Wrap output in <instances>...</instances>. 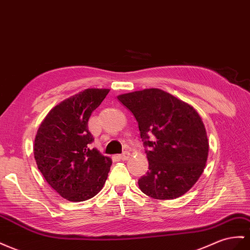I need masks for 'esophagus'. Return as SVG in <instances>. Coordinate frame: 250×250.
Returning a JSON list of instances; mask_svg holds the SVG:
<instances>
[{"mask_svg": "<svg viewBox=\"0 0 250 250\" xmlns=\"http://www.w3.org/2000/svg\"><path fill=\"white\" fill-rule=\"evenodd\" d=\"M129 157H130L129 153H128V152H124V153H122V154H120L119 159L122 160V161H126V160L129 159Z\"/></svg>", "mask_w": 250, "mask_h": 250, "instance_id": "esophagus-1", "label": "esophagus"}]
</instances>
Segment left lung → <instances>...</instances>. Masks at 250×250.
<instances>
[{
    "mask_svg": "<svg viewBox=\"0 0 250 250\" xmlns=\"http://www.w3.org/2000/svg\"><path fill=\"white\" fill-rule=\"evenodd\" d=\"M136 118L148 160L140 189L158 200L186 193L203 173L208 139L198 111L172 94L149 88L118 96Z\"/></svg>",
    "mask_w": 250,
    "mask_h": 250,
    "instance_id": "left-lung-1",
    "label": "left lung"
}]
</instances>
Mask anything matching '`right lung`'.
Returning a JSON list of instances; mask_svg holds the SVG:
<instances>
[{"label":"right lung","instance_id":"obj_1","mask_svg":"<svg viewBox=\"0 0 250 250\" xmlns=\"http://www.w3.org/2000/svg\"><path fill=\"white\" fill-rule=\"evenodd\" d=\"M109 89L88 88L64 100L40 125L33 146L39 170L61 197L91 199L102 189L112 161L90 147L88 120Z\"/></svg>","mask_w":250,"mask_h":250}]
</instances>
